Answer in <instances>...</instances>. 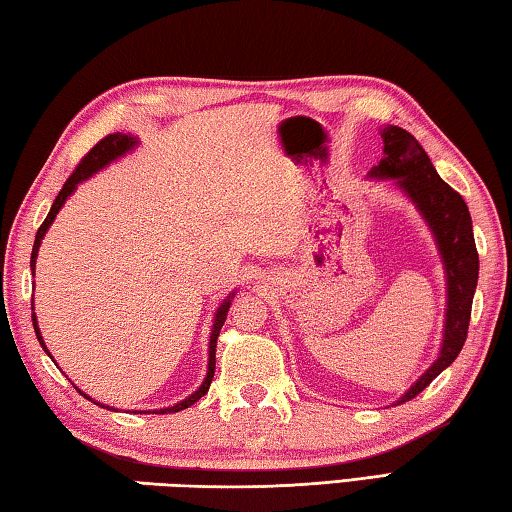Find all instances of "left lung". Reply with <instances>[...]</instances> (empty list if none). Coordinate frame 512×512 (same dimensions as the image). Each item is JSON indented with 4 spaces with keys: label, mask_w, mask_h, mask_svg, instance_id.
Returning a JSON list of instances; mask_svg holds the SVG:
<instances>
[{
    "label": "left lung",
    "mask_w": 512,
    "mask_h": 512,
    "mask_svg": "<svg viewBox=\"0 0 512 512\" xmlns=\"http://www.w3.org/2000/svg\"><path fill=\"white\" fill-rule=\"evenodd\" d=\"M382 139L384 159L371 170V175L398 179L400 188H405V193L416 202L432 227L447 272V319L441 355L432 369L420 375L414 387L400 398V402H407L427 389L436 375L447 369L461 353L468 337L472 297L477 290L479 254L472 236L468 204L450 184L438 177L434 164L414 134L391 125L382 132Z\"/></svg>",
    "instance_id": "left-lung-1"
}]
</instances>
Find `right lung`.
Returning <instances> with one entry per match:
<instances>
[{"mask_svg":"<svg viewBox=\"0 0 512 512\" xmlns=\"http://www.w3.org/2000/svg\"><path fill=\"white\" fill-rule=\"evenodd\" d=\"M134 143H137V139L134 137H128V134H121V132H114V134H107V137H103L101 141L96 143V146L87 152V155L80 159V164L76 166L74 173L69 175V179L65 182V186L60 188V193L56 197V202H53L51 211L47 218H44V222L40 224L38 233H35V242H33V251H31V270H35V256H38V249H40V240L44 238V233H47L49 224L53 222V218H56V213L60 211V206L65 204L67 197L74 193V188L78 182H83V179H87L89 175H94L96 170H101L103 166L110 164L112 159L121 157L123 152H128ZM33 303V301H31ZM229 306H231V299H227L222 303V306L218 308V312H215V324H213V333H211V344H209V371H206V380L202 382V387L197 389L191 398H186L182 402H177L175 407H168V409H159V414H175V411H182L186 407H191L193 402L200 400L206 391H209L211 387V380H213V371H215V346H218V337H220V330H222V324L224 319H227V312H229ZM33 328H35V335H38L40 344L44 348V342H42V335L38 330V321H35V315H33ZM47 351V348H44ZM98 405V402H96Z\"/></svg>","mask_w":512,"mask_h":512,"instance_id":"obj_1","label":"right lung"}]
</instances>
